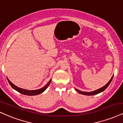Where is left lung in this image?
Here are the masks:
<instances>
[{"mask_svg": "<svg viewBox=\"0 0 123 123\" xmlns=\"http://www.w3.org/2000/svg\"><path fill=\"white\" fill-rule=\"evenodd\" d=\"M113 77H112L111 79V80L109 81V82L107 83V84L105 85V86H104V87H101V88L100 89H97V90L96 91H92V92H82V91H80L78 90V89H75V90L76 91H78L79 93H80V94H83V95H88V96H91V95H96V94H98L99 93H100V92H103V91L105 90V89L107 88V87H108V86L110 85V84L111 83V82L112 80L113 79Z\"/></svg>", "mask_w": 123, "mask_h": 123, "instance_id": "obj_1", "label": "left lung"}]
</instances>
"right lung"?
I'll use <instances>...</instances> for the list:
<instances>
[{
  "label": "right lung",
  "mask_w": 123,
  "mask_h": 123,
  "mask_svg": "<svg viewBox=\"0 0 123 123\" xmlns=\"http://www.w3.org/2000/svg\"><path fill=\"white\" fill-rule=\"evenodd\" d=\"M7 80H8L9 84H10V86H11V87H12L15 90L17 91L18 92H19V93L23 94V95H28V96H34V95H39V94L42 93V92H43L45 89L47 88V87L49 86V85L50 84V83H51V80H50L49 82L47 84L46 86H44V87L43 88H42L37 89V90L31 91V90H27V89H24L20 88L19 87H18L17 86H15L14 84H12V83L11 82L8 78H7Z\"/></svg>",
  "instance_id": "1"
}]
</instances>
